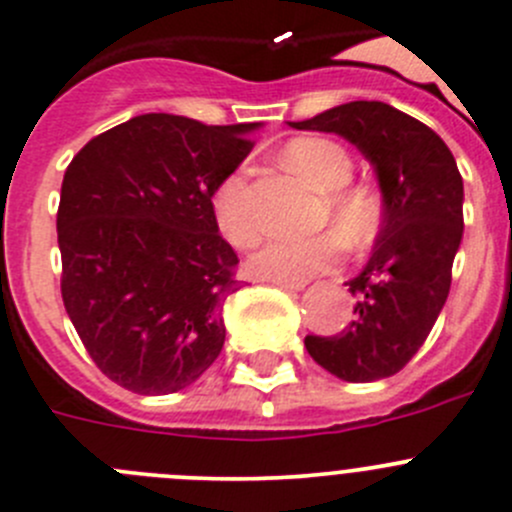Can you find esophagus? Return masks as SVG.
Segmentation results:
<instances>
[{
	"mask_svg": "<svg viewBox=\"0 0 512 512\" xmlns=\"http://www.w3.org/2000/svg\"><path fill=\"white\" fill-rule=\"evenodd\" d=\"M267 283H272V285H278V288H283V290H303V283H293V280H267Z\"/></svg>",
	"mask_w": 512,
	"mask_h": 512,
	"instance_id": "1",
	"label": "esophagus"
}]
</instances>
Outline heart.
<instances>
[{"instance_id":"obj_1","label":"heart","mask_w":512,"mask_h":512,"mask_svg":"<svg viewBox=\"0 0 512 512\" xmlns=\"http://www.w3.org/2000/svg\"><path fill=\"white\" fill-rule=\"evenodd\" d=\"M285 161L295 174L326 194V207L333 222L351 237L366 240L376 224V199L361 186H346L353 179V159L346 148L328 138H295L285 146ZM214 222L224 240L234 247H252L262 234V219L257 214L250 191V166L229 171L212 197ZM341 242L333 234L315 237H275L260 252H255L250 267L260 278L300 280L318 275L336 265Z\"/></svg>"}]
</instances>
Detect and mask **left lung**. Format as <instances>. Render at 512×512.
I'll use <instances>...</instances> for the list:
<instances>
[{
	"label": "left lung",
	"instance_id": "1",
	"mask_svg": "<svg viewBox=\"0 0 512 512\" xmlns=\"http://www.w3.org/2000/svg\"><path fill=\"white\" fill-rule=\"evenodd\" d=\"M290 126L348 138L374 164L384 197L371 260L348 283L351 323L336 336H305V348L343 381L394 376L427 341L450 295L465 227L455 156L432 128L381 100H353Z\"/></svg>",
	"mask_w": 512,
	"mask_h": 512
}]
</instances>
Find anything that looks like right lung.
Returning a JSON list of instances; mask_svg holds the SVG:
<instances>
[{"mask_svg":"<svg viewBox=\"0 0 512 512\" xmlns=\"http://www.w3.org/2000/svg\"><path fill=\"white\" fill-rule=\"evenodd\" d=\"M255 128L146 113L90 138L65 171L62 303L95 366L133 394L186 389L222 351L240 260L212 197Z\"/></svg>","mask_w":512,"mask_h":512,"instance_id":"right-lung-1","label":"right lung"}]
</instances>
